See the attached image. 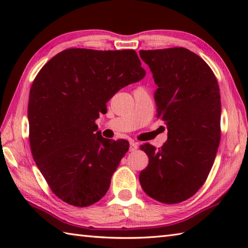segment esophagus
Segmentation results:
<instances>
[{
    "label": "esophagus",
    "mask_w": 248,
    "mask_h": 248,
    "mask_svg": "<svg viewBox=\"0 0 248 248\" xmlns=\"http://www.w3.org/2000/svg\"><path fill=\"white\" fill-rule=\"evenodd\" d=\"M138 148H139V144L138 143H135V141H132V143H130V151H135Z\"/></svg>",
    "instance_id": "1"
}]
</instances>
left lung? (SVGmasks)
Segmentation results:
<instances>
[{
  "label": "left lung",
  "instance_id": "left-lung-1",
  "mask_svg": "<svg viewBox=\"0 0 248 248\" xmlns=\"http://www.w3.org/2000/svg\"><path fill=\"white\" fill-rule=\"evenodd\" d=\"M157 89L156 116L168 138L161 148L145 144L149 163L140 173L144 192L171 204L192 197L207 180L220 140L219 87L211 68L186 48L140 50Z\"/></svg>",
  "mask_w": 248,
  "mask_h": 248
}]
</instances>
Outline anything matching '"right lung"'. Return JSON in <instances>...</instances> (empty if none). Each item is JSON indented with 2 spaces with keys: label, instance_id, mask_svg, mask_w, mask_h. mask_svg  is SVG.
I'll return each mask as SVG.
<instances>
[{
  "label": "right lung",
  "instance_id": "right-lung-1",
  "mask_svg": "<svg viewBox=\"0 0 248 248\" xmlns=\"http://www.w3.org/2000/svg\"><path fill=\"white\" fill-rule=\"evenodd\" d=\"M145 75L134 50L76 48L52 57L36 76L28 108L31 155L62 202L83 208L107 194L129 141L102 138L94 120L119 89Z\"/></svg>",
  "mask_w": 248,
  "mask_h": 248
}]
</instances>
